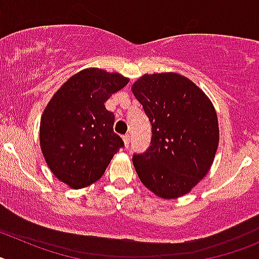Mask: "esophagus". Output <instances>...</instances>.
<instances>
[{
  "instance_id": "esophagus-1",
  "label": "esophagus",
  "mask_w": 259,
  "mask_h": 259,
  "mask_svg": "<svg viewBox=\"0 0 259 259\" xmlns=\"http://www.w3.org/2000/svg\"><path fill=\"white\" fill-rule=\"evenodd\" d=\"M123 141H124L125 148H128V146H130V135H124V136H123Z\"/></svg>"
}]
</instances>
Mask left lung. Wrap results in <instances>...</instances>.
I'll list each match as a JSON object with an SVG mask.
<instances>
[{
	"label": "left lung",
	"mask_w": 259,
	"mask_h": 259,
	"mask_svg": "<svg viewBox=\"0 0 259 259\" xmlns=\"http://www.w3.org/2000/svg\"><path fill=\"white\" fill-rule=\"evenodd\" d=\"M152 124V141L132 162L141 183L162 198L188 193L218 149L217 113L205 93L179 74L144 75L132 85Z\"/></svg>",
	"instance_id": "8db88e82"
}]
</instances>
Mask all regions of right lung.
I'll list each match as a JSON object with an SVG mask.
<instances>
[{
	"label": "right lung",
	"mask_w": 259,
	"mask_h": 259,
	"mask_svg": "<svg viewBox=\"0 0 259 259\" xmlns=\"http://www.w3.org/2000/svg\"><path fill=\"white\" fill-rule=\"evenodd\" d=\"M127 83L122 75L87 68L71 76L48 104L40 123L41 150L52 172L71 188L97 182L124 146L105 102Z\"/></svg>",
	"instance_id": "obj_1"
}]
</instances>
